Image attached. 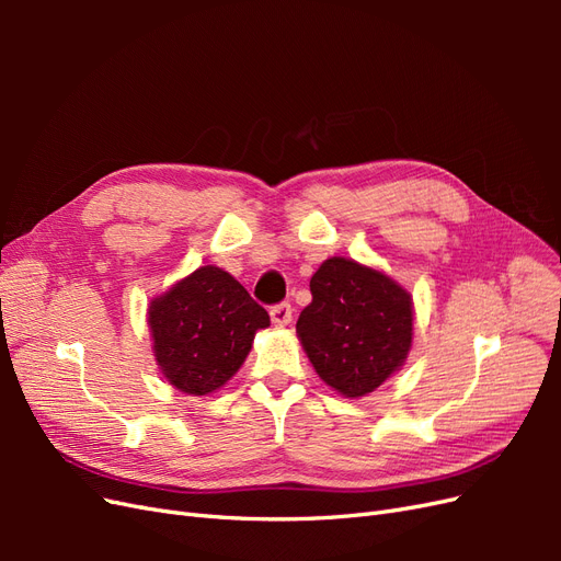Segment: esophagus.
<instances>
[{
    "instance_id": "1",
    "label": "esophagus",
    "mask_w": 561,
    "mask_h": 561,
    "mask_svg": "<svg viewBox=\"0 0 561 561\" xmlns=\"http://www.w3.org/2000/svg\"><path fill=\"white\" fill-rule=\"evenodd\" d=\"M271 320H274V325H278V328H285V325H290V320H293V307L290 304H276V307H271Z\"/></svg>"
}]
</instances>
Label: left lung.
I'll list each match as a JSON object with an SVG mask.
<instances>
[{"instance_id":"left-lung-1","label":"left lung","mask_w":561,"mask_h":561,"mask_svg":"<svg viewBox=\"0 0 561 561\" xmlns=\"http://www.w3.org/2000/svg\"><path fill=\"white\" fill-rule=\"evenodd\" d=\"M297 336L318 377L344 398H363L402 369L414 339V301L379 268L330 257L311 278Z\"/></svg>"}]
</instances>
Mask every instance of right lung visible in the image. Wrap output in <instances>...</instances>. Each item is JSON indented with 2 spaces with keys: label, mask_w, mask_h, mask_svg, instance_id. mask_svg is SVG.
I'll list each match as a JSON object with an SVG mask.
<instances>
[{
  "label": "right lung",
  "mask_w": 561,
  "mask_h": 561,
  "mask_svg": "<svg viewBox=\"0 0 561 561\" xmlns=\"http://www.w3.org/2000/svg\"><path fill=\"white\" fill-rule=\"evenodd\" d=\"M151 353L165 381L210 396L245 363L268 313L225 268L206 264L149 301Z\"/></svg>",
  "instance_id": "obj_1"
}]
</instances>
